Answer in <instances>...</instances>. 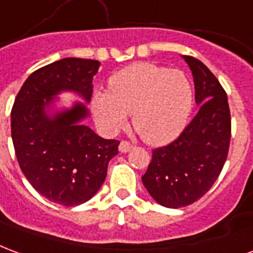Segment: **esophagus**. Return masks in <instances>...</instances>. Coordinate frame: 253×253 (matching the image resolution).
<instances>
[{
  "label": "esophagus",
  "mask_w": 253,
  "mask_h": 253,
  "mask_svg": "<svg viewBox=\"0 0 253 253\" xmlns=\"http://www.w3.org/2000/svg\"><path fill=\"white\" fill-rule=\"evenodd\" d=\"M132 149V145L130 142L127 141H122L121 145H119V151L121 153H128V151Z\"/></svg>",
  "instance_id": "1"
}]
</instances>
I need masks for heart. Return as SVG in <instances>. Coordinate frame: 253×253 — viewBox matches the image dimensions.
I'll return each mask as SVG.
<instances>
[{
    "instance_id": "heart-1",
    "label": "heart",
    "mask_w": 253,
    "mask_h": 253,
    "mask_svg": "<svg viewBox=\"0 0 253 253\" xmlns=\"http://www.w3.org/2000/svg\"><path fill=\"white\" fill-rule=\"evenodd\" d=\"M193 103V85L184 72L138 63L112 75L108 92L93 93L91 110L107 134L119 131L132 115L134 128L142 139L161 146L184 131Z\"/></svg>"
}]
</instances>
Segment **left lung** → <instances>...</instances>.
<instances>
[{
    "label": "left lung",
    "mask_w": 253,
    "mask_h": 253,
    "mask_svg": "<svg viewBox=\"0 0 253 253\" xmlns=\"http://www.w3.org/2000/svg\"><path fill=\"white\" fill-rule=\"evenodd\" d=\"M192 71L198 112L170 145L153 150L142 175L146 190L166 208L186 207L197 201L221 173L231 141L228 98L216 76L200 60L182 56Z\"/></svg>",
    "instance_id": "left-lung-1"
}]
</instances>
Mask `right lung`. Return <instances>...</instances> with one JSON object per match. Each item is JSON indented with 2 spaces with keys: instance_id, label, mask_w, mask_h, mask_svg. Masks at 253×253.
I'll return each mask as SVG.
<instances>
[{
  "instance_id": "add662e5",
  "label": "right lung",
  "mask_w": 253,
  "mask_h": 253,
  "mask_svg": "<svg viewBox=\"0 0 253 253\" xmlns=\"http://www.w3.org/2000/svg\"><path fill=\"white\" fill-rule=\"evenodd\" d=\"M98 60L65 57L37 69L22 84L12 108V139L22 173L49 201L76 207L88 201L106 179L119 142L104 139L83 123L89 117ZM61 92L85 103L57 109Z\"/></svg>"
}]
</instances>
